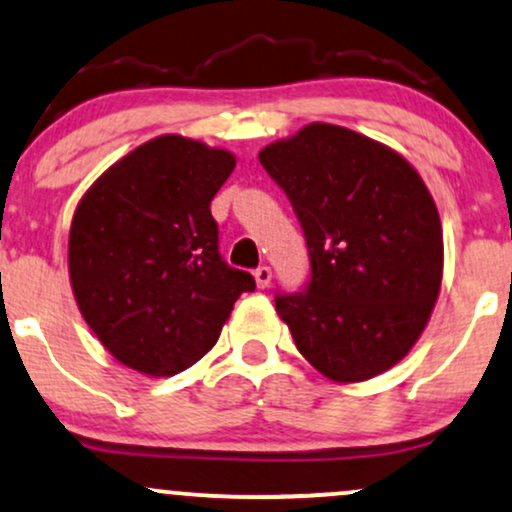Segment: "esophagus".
Returning a JSON list of instances; mask_svg holds the SVG:
<instances>
[{
    "mask_svg": "<svg viewBox=\"0 0 512 512\" xmlns=\"http://www.w3.org/2000/svg\"><path fill=\"white\" fill-rule=\"evenodd\" d=\"M255 281H257V288H267L269 283H272V269H269L267 264L257 267L255 269Z\"/></svg>",
    "mask_w": 512,
    "mask_h": 512,
    "instance_id": "esophagus-1",
    "label": "esophagus"
}]
</instances>
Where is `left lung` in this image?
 <instances>
[{
  "instance_id": "1",
  "label": "left lung",
  "mask_w": 512,
  "mask_h": 512,
  "mask_svg": "<svg viewBox=\"0 0 512 512\" xmlns=\"http://www.w3.org/2000/svg\"><path fill=\"white\" fill-rule=\"evenodd\" d=\"M260 164L303 226L310 276L276 293L305 360L334 381L386 372L415 346L439 298L443 236L420 174L389 147L310 123Z\"/></svg>"
}]
</instances>
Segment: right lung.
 Instances as JSON below:
<instances>
[{
    "label": "right lung",
    "mask_w": 512,
    "mask_h": 512,
    "mask_svg": "<svg viewBox=\"0 0 512 512\" xmlns=\"http://www.w3.org/2000/svg\"><path fill=\"white\" fill-rule=\"evenodd\" d=\"M226 150L162 135L116 162L73 214L69 272L85 322L116 360L152 377L188 369L217 343L255 279L219 252L209 202Z\"/></svg>",
    "instance_id": "add662e5"
}]
</instances>
